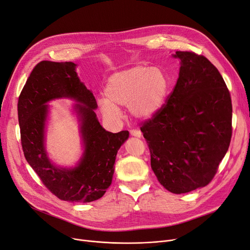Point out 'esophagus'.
<instances>
[{"mask_svg": "<svg viewBox=\"0 0 250 250\" xmlns=\"http://www.w3.org/2000/svg\"><path fill=\"white\" fill-rule=\"evenodd\" d=\"M130 134H131L132 136H135V137H141L142 136L141 131H140V130H137V129L130 130Z\"/></svg>", "mask_w": 250, "mask_h": 250, "instance_id": "obj_1", "label": "esophagus"}]
</instances>
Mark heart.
<instances>
[{"mask_svg": "<svg viewBox=\"0 0 250 250\" xmlns=\"http://www.w3.org/2000/svg\"><path fill=\"white\" fill-rule=\"evenodd\" d=\"M169 84L167 74L158 67L140 65L121 71L106 81V99H99L100 110L112 122L121 119L119 105L128 106L130 114L135 118H150L162 108Z\"/></svg>", "mask_w": 250, "mask_h": 250, "instance_id": "1", "label": "heart"}]
</instances>
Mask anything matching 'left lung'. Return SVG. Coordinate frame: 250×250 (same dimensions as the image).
<instances>
[{"instance_id":"8db88e82","label":"left lung","mask_w":250,"mask_h":250,"mask_svg":"<svg viewBox=\"0 0 250 250\" xmlns=\"http://www.w3.org/2000/svg\"><path fill=\"white\" fill-rule=\"evenodd\" d=\"M180 71L167 104L140 127L159 182L181 194L207 186L232 137L227 85L205 56L176 52Z\"/></svg>"}]
</instances>
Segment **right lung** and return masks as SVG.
<instances>
[{
  "label": "right lung",
  "mask_w": 250,
  "mask_h": 250,
  "mask_svg": "<svg viewBox=\"0 0 250 250\" xmlns=\"http://www.w3.org/2000/svg\"><path fill=\"white\" fill-rule=\"evenodd\" d=\"M72 62L42 61L31 71L18 100L21 145L27 163L44 186L58 198L71 203H90L101 198L112 183L119 148L129 137L127 130L105 131L94 110L92 92L77 76ZM72 98L85 150L74 168L53 164L44 147V129L53 99Z\"/></svg>",
  "instance_id": "add662e5"
}]
</instances>
